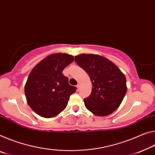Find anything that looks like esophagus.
Here are the masks:
<instances>
[{"instance_id": "obj_1", "label": "esophagus", "mask_w": 155, "mask_h": 155, "mask_svg": "<svg viewBox=\"0 0 155 155\" xmlns=\"http://www.w3.org/2000/svg\"><path fill=\"white\" fill-rule=\"evenodd\" d=\"M77 90H80V87H81L80 84H78V85H77Z\"/></svg>"}]
</instances>
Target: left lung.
Here are the masks:
<instances>
[{"instance_id": "left-lung-1", "label": "left lung", "mask_w": 155, "mask_h": 155, "mask_svg": "<svg viewBox=\"0 0 155 155\" xmlns=\"http://www.w3.org/2000/svg\"><path fill=\"white\" fill-rule=\"evenodd\" d=\"M75 61L89 75L92 92L84 103L86 108L97 116H107L114 112L127 92L126 78L117 66L104 56L81 54Z\"/></svg>"}]
</instances>
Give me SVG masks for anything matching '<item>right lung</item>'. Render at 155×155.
<instances>
[{
	"label": "right lung",
	"instance_id": "obj_1",
	"mask_svg": "<svg viewBox=\"0 0 155 155\" xmlns=\"http://www.w3.org/2000/svg\"><path fill=\"white\" fill-rule=\"evenodd\" d=\"M74 56L65 53L49 55L41 61L29 73L25 94L29 107L39 116L52 118L64 110L71 94L77 87L69 84L63 74Z\"/></svg>",
	"mask_w": 155,
	"mask_h": 155
}]
</instances>
